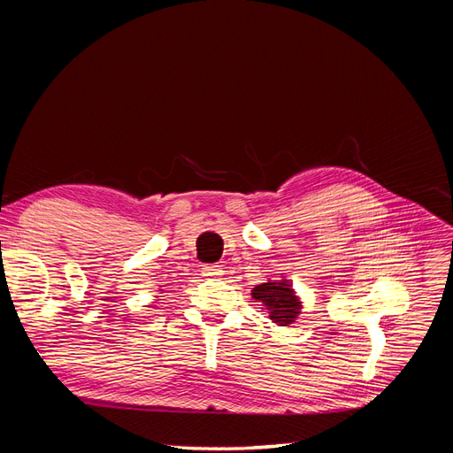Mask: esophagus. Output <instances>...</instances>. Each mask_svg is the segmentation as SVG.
I'll return each instance as SVG.
<instances>
[{
	"mask_svg": "<svg viewBox=\"0 0 453 453\" xmlns=\"http://www.w3.org/2000/svg\"><path fill=\"white\" fill-rule=\"evenodd\" d=\"M202 272H203V276H208V278H219L223 273V268L219 265H205L202 268Z\"/></svg>",
	"mask_w": 453,
	"mask_h": 453,
	"instance_id": "1",
	"label": "esophagus"
}]
</instances>
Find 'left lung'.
Listing matches in <instances>:
<instances>
[{"label":"left lung","mask_w":453,"mask_h":453,"mask_svg":"<svg viewBox=\"0 0 453 453\" xmlns=\"http://www.w3.org/2000/svg\"><path fill=\"white\" fill-rule=\"evenodd\" d=\"M251 296L265 306L272 323L280 326L295 323L298 315L303 313V300L293 289V283L283 276L280 280H268L266 283L257 285L251 291Z\"/></svg>","instance_id":"left-lung-1"}]
</instances>
